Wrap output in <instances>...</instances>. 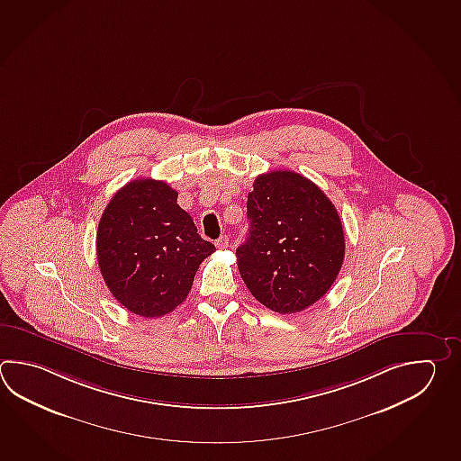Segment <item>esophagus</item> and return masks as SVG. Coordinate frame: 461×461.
<instances>
[{
	"label": "esophagus",
	"instance_id": "34e87169",
	"mask_svg": "<svg viewBox=\"0 0 461 461\" xmlns=\"http://www.w3.org/2000/svg\"><path fill=\"white\" fill-rule=\"evenodd\" d=\"M228 241H230V240H228V236H220V238L215 241V246L218 249H226V248H228Z\"/></svg>",
	"mask_w": 461,
	"mask_h": 461
}]
</instances>
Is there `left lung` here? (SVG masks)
<instances>
[{"label":"left lung","mask_w":461,"mask_h":461,"mask_svg":"<svg viewBox=\"0 0 461 461\" xmlns=\"http://www.w3.org/2000/svg\"><path fill=\"white\" fill-rule=\"evenodd\" d=\"M253 187L246 203L249 233L236 249L240 274L267 309L305 311L327 294L345 259L339 212L292 170L261 174Z\"/></svg>","instance_id":"8db88e82"}]
</instances>
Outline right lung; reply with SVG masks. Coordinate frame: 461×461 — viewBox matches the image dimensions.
Wrapping results in <instances>:
<instances>
[{
  "label": "right lung",
  "instance_id": "1",
  "mask_svg": "<svg viewBox=\"0 0 461 461\" xmlns=\"http://www.w3.org/2000/svg\"><path fill=\"white\" fill-rule=\"evenodd\" d=\"M177 195L162 180H132L114 194L98 223L104 281L124 309L146 319L185 301L198 266L215 251L177 205Z\"/></svg>",
  "mask_w": 461,
  "mask_h": 461
}]
</instances>
